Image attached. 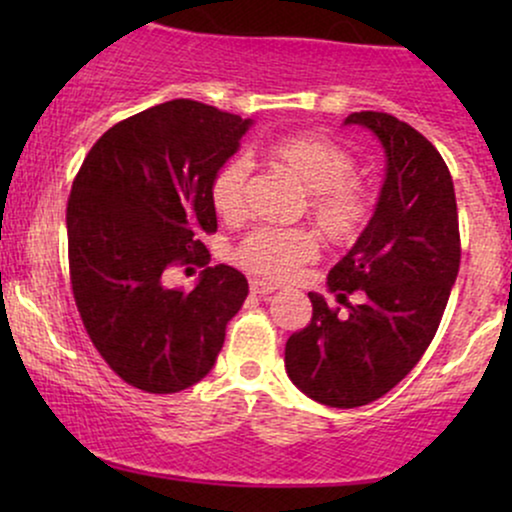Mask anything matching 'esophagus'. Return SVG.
I'll return each mask as SVG.
<instances>
[{"label": "esophagus", "mask_w": 512, "mask_h": 512, "mask_svg": "<svg viewBox=\"0 0 512 512\" xmlns=\"http://www.w3.org/2000/svg\"><path fill=\"white\" fill-rule=\"evenodd\" d=\"M250 291L257 293V296H267V293L276 291V284H272V281H264V279H252Z\"/></svg>", "instance_id": "1"}]
</instances>
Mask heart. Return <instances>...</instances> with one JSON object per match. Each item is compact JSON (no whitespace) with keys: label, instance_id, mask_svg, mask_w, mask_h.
<instances>
[{"label":"heart","instance_id":"heart-1","mask_svg":"<svg viewBox=\"0 0 512 512\" xmlns=\"http://www.w3.org/2000/svg\"><path fill=\"white\" fill-rule=\"evenodd\" d=\"M267 156L296 178L308 197V214L332 243H349L370 219V192L356 175L349 151L325 137L296 134L274 142ZM248 163L231 158L211 180V204L223 219H236L245 209ZM317 255V243L301 228H255L236 248V260L267 279H286Z\"/></svg>","mask_w":512,"mask_h":512}]
</instances>
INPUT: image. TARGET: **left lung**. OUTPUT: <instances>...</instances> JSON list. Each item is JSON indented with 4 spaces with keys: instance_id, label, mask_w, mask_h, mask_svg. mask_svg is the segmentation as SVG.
<instances>
[{
    "instance_id": "8db88e82",
    "label": "left lung",
    "mask_w": 512,
    "mask_h": 512,
    "mask_svg": "<svg viewBox=\"0 0 512 512\" xmlns=\"http://www.w3.org/2000/svg\"><path fill=\"white\" fill-rule=\"evenodd\" d=\"M380 139L387 168L368 226L330 269L337 301L362 303L339 315L308 293L313 317L286 342V373L327 407L351 409L390 392L436 337L460 272V228L450 170L424 134L387 113H351Z\"/></svg>"
}]
</instances>
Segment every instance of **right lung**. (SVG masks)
I'll return each mask as SVG.
<instances>
[{
  "instance_id": "1",
  "label": "right lung",
  "mask_w": 512,
  "mask_h": 512,
  "mask_svg": "<svg viewBox=\"0 0 512 512\" xmlns=\"http://www.w3.org/2000/svg\"><path fill=\"white\" fill-rule=\"evenodd\" d=\"M252 120L197 101H168L117 122L93 144L67 204L76 308L98 354L137 390L170 395L214 368L226 325L248 296L228 264L192 291L163 281L173 264H209L211 180Z\"/></svg>"
}]
</instances>
